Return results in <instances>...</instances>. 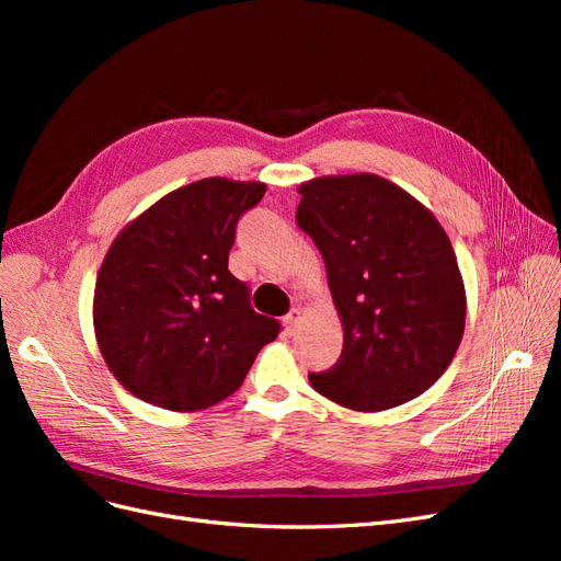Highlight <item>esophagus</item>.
Wrapping results in <instances>:
<instances>
[{
	"instance_id": "obj_1",
	"label": "esophagus",
	"mask_w": 561,
	"mask_h": 561,
	"mask_svg": "<svg viewBox=\"0 0 561 561\" xmlns=\"http://www.w3.org/2000/svg\"><path fill=\"white\" fill-rule=\"evenodd\" d=\"M299 320H301V311H299V309H295V311L287 313V316L283 318V322H285V332H287V334H295V330H297V325H299Z\"/></svg>"
}]
</instances>
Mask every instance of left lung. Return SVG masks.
Returning <instances> with one entry per match:
<instances>
[{
  "mask_svg": "<svg viewBox=\"0 0 561 561\" xmlns=\"http://www.w3.org/2000/svg\"><path fill=\"white\" fill-rule=\"evenodd\" d=\"M297 225L322 254L344 328L334 367L309 375L320 396L358 412L414 400L454 360L466 287L449 236L402 186L375 173L299 184Z\"/></svg>",
  "mask_w": 561,
  "mask_h": 561,
  "instance_id": "left-lung-1",
  "label": "left lung"
}]
</instances>
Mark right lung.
Returning <instances> with one entry per match:
<instances>
[{
  "label": "right lung",
  "instance_id": "1",
  "mask_svg": "<svg viewBox=\"0 0 561 561\" xmlns=\"http://www.w3.org/2000/svg\"><path fill=\"white\" fill-rule=\"evenodd\" d=\"M264 182L206 178L128 222L98 271L93 328L116 381L135 398L198 412L239 388L278 320L250 307L229 271L239 217Z\"/></svg>",
  "mask_w": 561,
  "mask_h": 561
}]
</instances>
